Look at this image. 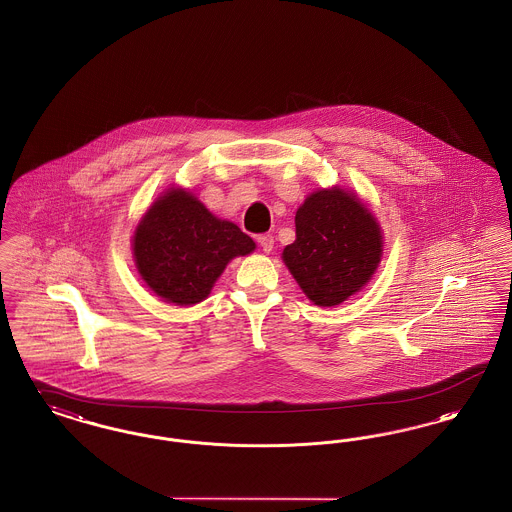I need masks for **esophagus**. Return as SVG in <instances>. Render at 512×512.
I'll return each mask as SVG.
<instances>
[{
    "label": "esophagus",
    "instance_id": "obj_1",
    "mask_svg": "<svg viewBox=\"0 0 512 512\" xmlns=\"http://www.w3.org/2000/svg\"><path fill=\"white\" fill-rule=\"evenodd\" d=\"M257 242H259V245L263 247V251H265V253H270V251H272V247H274V238H272L270 234H263V236H259V238H257Z\"/></svg>",
    "mask_w": 512,
    "mask_h": 512
}]
</instances>
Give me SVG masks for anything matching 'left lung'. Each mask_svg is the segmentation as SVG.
I'll return each mask as SVG.
<instances>
[{
	"label": "left lung",
	"mask_w": 512,
	"mask_h": 512,
	"mask_svg": "<svg viewBox=\"0 0 512 512\" xmlns=\"http://www.w3.org/2000/svg\"><path fill=\"white\" fill-rule=\"evenodd\" d=\"M382 230L353 192L318 190L295 213V242L282 259L318 307L340 305L366 286L382 257Z\"/></svg>",
	"instance_id": "8db88e82"
}]
</instances>
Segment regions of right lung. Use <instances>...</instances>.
<instances>
[{
    "instance_id": "add662e5",
    "label": "right lung",
    "mask_w": 512,
    "mask_h": 512,
    "mask_svg": "<svg viewBox=\"0 0 512 512\" xmlns=\"http://www.w3.org/2000/svg\"><path fill=\"white\" fill-rule=\"evenodd\" d=\"M132 249L151 292L167 303L195 305L211 293L226 265L251 253L255 242L194 194L171 188L136 226Z\"/></svg>"
}]
</instances>
